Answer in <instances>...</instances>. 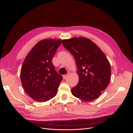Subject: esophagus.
Returning a JSON list of instances; mask_svg holds the SVG:
<instances>
[{"instance_id":"obj_1","label":"esophagus","mask_w":133,"mask_h":133,"mask_svg":"<svg viewBox=\"0 0 133 133\" xmlns=\"http://www.w3.org/2000/svg\"><path fill=\"white\" fill-rule=\"evenodd\" d=\"M68 75V74H65V75H63V79H64V80L66 79L67 78Z\"/></svg>"}]
</instances>
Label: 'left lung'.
Instances as JSON below:
<instances>
[{
  "label": "left lung",
  "mask_w": 133,
  "mask_h": 133,
  "mask_svg": "<svg viewBox=\"0 0 133 133\" xmlns=\"http://www.w3.org/2000/svg\"><path fill=\"white\" fill-rule=\"evenodd\" d=\"M65 48L76 61L79 80L71 92L76 97L85 101L98 98L109 83L110 63L106 55L94 43L85 37L62 40Z\"/></svg>",
  "instance_id": "1"
}]
</instances>
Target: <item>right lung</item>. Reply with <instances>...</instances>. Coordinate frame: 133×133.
Here are the masks:
<instances>
[{
	"label": "right lung",
	"instance_id": "right-lung-1",
	"mask_svg": "<svg viewBox=\"0 0 133 133\" xmlns=\"http://www.w3.org/2000/svg\"><path fill=\"white\" fill-rule=\"evenodd\" d=\"M61 43V39L42 40L24 60L20 71L22 86L26 93L37 102H45L54 97L62 80L52 63Z\"/></svg>",
	"mask_w": 133,
	"mask_h": 133
}]
</instances>
